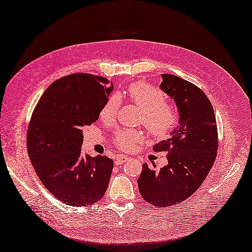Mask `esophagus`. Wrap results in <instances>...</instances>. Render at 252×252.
Returning <instances> with one entry per match:
<instances>
[{
	"instance_id": "obj_1",
	"label": "esophagus",
	"mask_w": 252,
	"mask_h": 252,
	"mask_svg": "<svg viewBox=\"0 0 252 252\" xmlns=\"http://www.w3.org/2000/svg\"><path fill=\"white\" fill-rule=\"evenodd\" d=\"M128 158H128L127 156H119V157L117 158V159H116L115 164H116V165H121V164L126 163Z\"/></svg>"
}]
</instances>
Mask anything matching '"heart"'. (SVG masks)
<instances>
[{"label": "heart", "instance_id": "b5f03b06", "mask_svg": "<svg viewBox=\"0 0 252 252\" xmlns=\"http://www.w3.org/2000/svg\"><path fill=\"white\" fill-rule=\"evenodd\" d=\"M126 95L143 111V122L149 133L156 137H163L175 127L178 120L176 108L165 103V94L159 88L145 82H136L127 88ZM120 105L117 94H112L103 105L100 117L105 121L115 118ZM116 143L125 150H132L144 138L139 131H119L116 133Z\"/></svg>", "mask_w": 252, "mask_h": 252}]
</instances>
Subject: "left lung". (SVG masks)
Listing matches in <instances>:
<instances>
[{
	"instance_id": "8db88e82",
	"label": "left lung",
	"mask_w": 252,
	"mask_h": 252,
	"mask_svg": "<svg viewBox=\"0 0 252 252\" xmlns=\"http://www.w3.org/2000/svg\"><path fill=\"white\" fill-rule=\"evenodd\" d=\"M160 89L175 101L179 125L168 139L154 145L167 152V165L156 171L143 165L137 180L141 197L153 206L181 203L210 172L218 148L214 109L201 89L173 74H162Z\"/></svg>"
}]
</instances>
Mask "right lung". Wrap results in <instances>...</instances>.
<instances>
[{
    "label": "right lung",
    "instance_id": "1",
    "mask_svg": "<svg viewBox=\"0 0 252 252\" xmlns=\"http://www.w3.org/2000/svg\"><path fill=\"white\" fill-rule=\"evenodd\" d=\"M114 85L74 73L55 81L38 101L28 128V152L42 184L62 202L87 206L104 196L113 159L82 152L83 127L99 118Z\"/></svg>",
    "mask_w": 252,
    "mask_h": 252
}]
</instances>
